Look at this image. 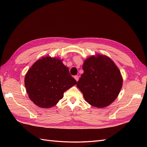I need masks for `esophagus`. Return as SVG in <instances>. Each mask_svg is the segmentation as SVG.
I'll list each match as a JSON object with an SVG mask.
<instances>
[{
    "instance_id": "34e87169",
    "label": "esophagus",
    "mask_w": 147,
    "mask_h": 147,
    "mask_svg": "<svg viewBox=\"0 0 147 147\" xmlns=\"http://www.w3.org/2000/svg\"><path fill=\"white\" fill-rule=\"evenodd\" d=\"M74 78H75V79L76 80V81L77 82H78V80H79V77L78 76V75H75V76H74Z\"/></svg>"
}]
</instances>
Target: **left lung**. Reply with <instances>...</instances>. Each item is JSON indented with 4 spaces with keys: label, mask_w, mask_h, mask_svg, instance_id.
<instances>
[{
    "label": "left lung",
    "mask_w": 147,
    "mask_h": 147,
    "mask_svg": "<svg viewBox=\"0 0 147 147\" xmlns=\"http://www.w3.org/2000/svg\"><path fill=\"white\" fill-rule=\"evenodd\" d=\"M83 70L77 86L85 100L98 108L112 104L123 84L121 74L113 62L105 56H92L84 61Z\"/></svg>",
    "instance_id": "left-lung-1"
}]
</instances>
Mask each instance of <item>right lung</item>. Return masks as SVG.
Instances as JSON below:
<instances>
[{
	"label": "right lung",
	"instance_id": "1",
	"mask_svg": "<svg viewBox=\"0 0 147 147\" xmlns=\"http://www.w3.org/2000/svg\"><path fill=\"white\" fill-rule=\"evenodd\" d=\"M62 60L43 57L29 69L24 79L29 97L42 108H50L63 99L65 91L77 81Z\"/></svg>",
	"mask_w": 147,
	"mask_h": 147
}]
</instances>
